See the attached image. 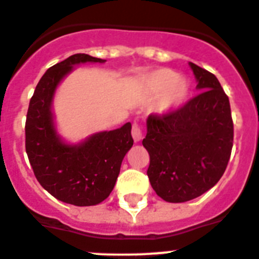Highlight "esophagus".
<instances>
[{
    "label": "esophagus",
    "mask_w": 259,
    "mask_h": 259,
    "mask_svg": "<svg viewBox=\"0 0 259 259\" xmlns=\"http://www.w3.org/2000/svg\"><path fill=\"white\" fill-rule=\"evenodd\" d=\"M143 127H141V124H139V123H134V125H132V137H134V140L136 141H140L141 139H143Z\"/></svg>",
    "instance_id": "34e87169"
}]
</instances>
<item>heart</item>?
Segmentation results:
<instances>
[{
	"mask_svg": "<svg viewBox=\"0 0 259 259\" xmlns=\"http://www.w3.org/2000/svg\"><path fill=\"white\" fill-rule=\"evenodd\" d=\"M145 88L152 96H161V110H172L179 106L188 95V85L182 76L171 70L161 68L145 79Z\"/></svg>",
	"mask_w": 259,
	"mask_h": 259,
	"instance_id": "heart-1",
	"label": "heart"
}]
</instances>
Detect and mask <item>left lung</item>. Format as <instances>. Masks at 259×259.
Wrapping results in <instances>:
<instances>
[{"label":"left lung","mask_w":259,"mask_h":259,"mask_svg":"<svg viewBox=\"0 0 259 259\" xmlns=\"http://www.w3.org/2000/svg\"><path fill=\"white\" fill-rule=\"evenodd\" d=\"M189 66L201 92L168 113L150 114L143 140L150 157V184L167 202H185L212 188L233 145L228 96L214 74L192 62Z\"/></svg>","instance_id":"8db88e82"}]
</instances>
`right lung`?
I'll use <instances>...</instances> for the list:
<instances>
[{
	"label": "right lung",
	"instance_id": "right-lung-1",
	"mask_svg": "<svg viewBox=\"0 0 259 259\" xmlns=\"http://www.w3.org/2000/svg\"><path fill=\"white\" fill-rule=\"evenodd\" d=\"M85 62L105 59L79 53L52 66L36 85L26 119V152L36 179L57 200L75 206H92L109 197L134 145L131 123L92 135L79 145L65 144L57 135L53 96L74 66Z\"/></svg>",
	"mask_w": 259,
	"mask_h": 259
}]
</instances>
